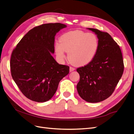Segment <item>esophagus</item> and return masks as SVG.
<instances>
[{
	"mask_svg": "<svg viewBox=\"0 0 134 134\" xmlns=\"http://www.w3.org/2000/svg\"><path fill=\"white\" fill-rule=\"evenodd\" d=\"M75 68H73L72 67H70V72H72V71H75Z\"/></svg>",
	"mask_w": 134,
	"mask_h": 134,
	"instance_id": "esophagus-1",
	"label": "esophagus"
}]
</instances>
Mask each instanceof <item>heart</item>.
Returning <instances> with one entry per match:
<instances>
[{"label":"heart","instance_id":"b5f03b06","mask_svg":"<svg viewBox=\"0 0 134 134\" xmlns=\"http://www.w3.org/2000/svg\"><path fill=\"white\" fill-rule=\"evenodd\" d=\"M99 41L96 35L80 30L64 33L59 38V42L54 44V51L59 61L68 58L75 65L82 66L91 62L97 53Z\"/></svg>","mask_w":134,"mask_h":134}]
</instances>
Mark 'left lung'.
<instances>
[{"label": "left lung", "mask_w": 134, "mask_h": 134, "mask_svg": "<svg viewBox=\"0 0 134 134\" xmlns=\"http://www.w3.org/2000/svg\"><path fill=\"white\" fill-rule=\"evenodd\" d=\"M98 38L99 45L92 61L77 71L80 80L77 85L80 96L90 103L102 102L115 91L124 69L121 49L109 34L88 28Z\"/></svg>", "instance_id": "8db88e82"}]
</instances>
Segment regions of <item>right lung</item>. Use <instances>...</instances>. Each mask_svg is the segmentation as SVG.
Masks as SVG:
<instances>
[{"label":"right lung","instance_id":"add662e5","mask_svg":"<svg viewBox=\"0 0 134 134\" xmlns=\"http://www.w3.org/2000/svg\"><path fill=\"white\" fill-rule=\"evenodd\" d=\"M61 23H48L34 27L17 44L12 53V76L19 90L29 99L46 102L56 93L59 81L70 67L59 64L51 56L54 36L66 27Z\"/></svg>","mask_w":134,"mask_h":134}]
</instances>
